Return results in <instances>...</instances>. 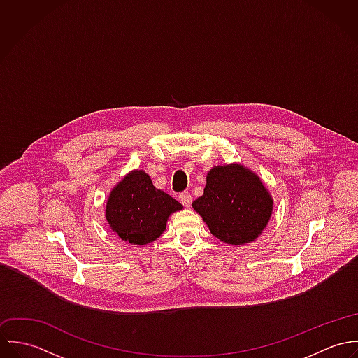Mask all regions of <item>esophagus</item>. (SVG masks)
Instances as JSON below:
<instances>
[{"label": "esophagus", "instance_id": "obj_1", "mask_svg": "<svg viewBox=\"0 0 358 358\" xmlns=\"http://www.w3.org/2000/svg\"><path fill=\"white\" fill-rule=\"evenodd\" d=\"M179 201L182 203V204L185 205V206H190L192 205V196L189 194V193H186V192H183V193H180L179 194Z\"/></svg>", "mask_w": 358, "mask_h": 358}]
</instances>
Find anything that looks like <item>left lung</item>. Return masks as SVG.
Wrapping results in <instances>:
<instances>
[{
  "label": "left lung",
  "instance_id": "1",
  "mask_svg": "<svg viewBox=\"0 0 358 358\" xmlns=\"http://www.w3.org/2000/svg\"><path fill=\"white\" fill-rule=\"evenodd\" d=\"M209 231L230 245H245L262 234L273 213V197L243 164L210 168L204 194L193 203Z\"/></svg>",
  "mask_w": 358,
  "mask_h": 358
}]
</instances>
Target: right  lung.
<instances>
[{"label":"right lung","instance_id":"add662e5","mask_svg":"<svg viewBox=\"0 0 358 358\" xmlns=\"http://www.w3.org/2000/svg\"><path fill=\"white\" fill-rule=\"evenodd\" d=\"M180 209V203L154 187L145 171L134 169L110 192L104 215L118 238L132 245H146L165 231L168 217Z\"/></svg>","mask_w":358,"mask_h":358}]
</instances>
